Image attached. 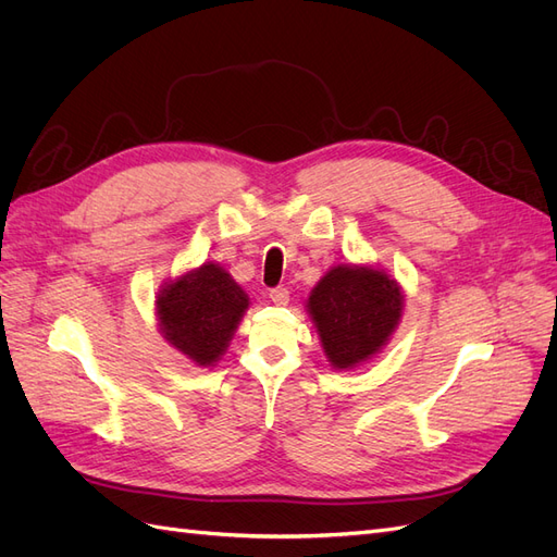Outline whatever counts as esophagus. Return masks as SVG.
<instances>
[{
  "label": "esophagus",
  "instance_id": "esophagus-1",
  "mask_svg": "<svg viewBox=\"0 0 557 557\" xmlns=\"http://www.w3.org/2000/svg\"><path fill=\"white\" fill-rule=\"evenodd\" d=\"M271 300L275 302V305H286L289 302V289H284V286H277V289H273L271 292Z\"/></svg>",
  "mask_w": 557,
  "mask_h": 557
}]
</instances>
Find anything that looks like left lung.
Here are the masks:
<instances>
[{
	"instance_id": "8db88e82",
	"label": "left lung",
	"mask_w": 557,
	"mask_h": 557,
	"mask_svg": "<svg viewBox=\"0 0 557 557\" xmlns=\"http://www.w3.org/2000/svg\"><path fill=\"white\" fill-rule=\"evenodd\" d=\"M307 312L333 369L348 372L372 360L404 314L401 284L383 268L333 265L307 298Z\"/></svg>"
}]
</instances>
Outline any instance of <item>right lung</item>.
Returning a JSON list of instances; mask_svg holds the SVG:
<instances>
[{
    "instance_id": "obj_1",
    "label": "right lung",
    "mask_w": 557,
    "mask_h": 557,
    "mask_svg": "<svg viewBox=\"0 0 557 557\" xmlns=\"http://www.w3.org/2000/svg\"><path fill=\"white\" fill-rule=\"evenodd\" d=\"M250 298L220 263L206 261L162 284L156 296L160 335L197 367H213L230 346Z\"/></svg>"
}]
</instances>
